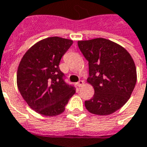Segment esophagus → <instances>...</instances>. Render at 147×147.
Instances as JSON below:
<instances>
[{
  "mask_svg": "<svg viewBox=\"0 0 147 147\" xmlns=\"http://www.w3.org/2000/svg\"><path fill=\"white\" fill-rule=\"evenodd\" d=\"M84 81L83 80H79V82H78V83H77V86H78V87H79V88H80V87H82V86H83V85H84Z\"/></svg>",
  "mask_w": 147,
  "mask_h": 147,
  "instance_id": "obj_1",
  "label": "esophagus"
}]
</instances>
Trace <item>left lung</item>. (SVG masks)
<instances>
[{
  "instance_id": "left-lung-1",
  "label": "left lung",
  "mask_w": 147,
  "mask_h": 147,
  "mask_svg": "<svg viewBox=\"0 0 147 147\" xmlns=\"http://www.w3.org/2000/svg\"><path fill=\"white\" fill-rule=\"evenodd\" d=\"M79 49L88 61V83L95 90L85 101L89 112L108 115L121 108L134 90L137 72L130 53L123 47L104 38L79 40Z\"/></svg>"
}]
</instances>
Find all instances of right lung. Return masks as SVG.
I'll list each match as a JSON object with an SVG mask.
<instances>
[{
    "label": "right lung",
    "mask_w": 147,
    "mask_h": 147,
    "mask_svg": "<svg viewBox=\"0 0 147 147\" xmlns=\"http://www.w3.org/2000/svg\"><path fill=\"white\" fill-rule=\"evenodd\" d=\"M73 41L53 36L41 40L25 52L20 60L16 84L20 95L32 110L45 116L63 113L76 93L63 80L59 64Z\"/></svg>",
    "instance_id": "1"
}]
</instances>
